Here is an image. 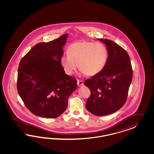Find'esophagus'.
Masks as SVG:
<instances>
[{
  "label": "esophagus",
  "mask_w": 154,
  "mask_h": 154,
  "mask_svg": "<svg viewBox=\"0 0 154 154\" xmlns=\"http://www.w3.org/2000/svg\"><path fill=\"white\" fill-rule=\"evenodd\" d=\"M77 85L79 86H83L84 85V82H83V81H82V80H79V79H78L77 80Z\"/></svg>",
  "instance_id": "34e87169"
}]
</instances>
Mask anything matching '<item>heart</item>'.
<instances>
[{
	"mask_svg": "<svg viewBox=\"0 0 154 154\" xmlns=\"http://www.w3.org/2000/svg\"><path fill=\"white\" fill-rule=\"evenodd\" d=\"M68 55L61 57V65L65 73L73 75L79 66L80 70L88 75H94L100 72L106 65L108 50L100 42L80 41L70 45Z\"/></svg>",
	"mask_w": 154,
	"mask_h": 154,
	"instance_id": "1",
	"label": "heart"
}]
</instances>
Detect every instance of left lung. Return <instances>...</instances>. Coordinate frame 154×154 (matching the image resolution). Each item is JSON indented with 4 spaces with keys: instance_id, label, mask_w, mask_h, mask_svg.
I'll return each instance as SVG.
<instances>
[{
    "instance_id": "obj_1",
    "label": "left lung",
    "mask_w": 154,
    "mask_h": 154,
    "mask_svg": "<svg viewBox=\"0 0 154 154\" xmlns=\"http://www.w3.org/2000/svg\"><path fill=\"white\" fill-rule=\"evenodd\" d=\"M107 48V61L104 69L84 85L91 91L86 104L94 115L112 114L125 104L133 77L131 60L126 51L108 39H98Z\"/></svg>"
}]
</instances>
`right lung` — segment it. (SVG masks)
Returning a JSON list of instances; mask_svg holds the SVG:
<instances>
[{
  "label": "right lung",
  "instance_id": "add662e5",
  "mask_svg": "<svg viewBox=\"0 0 154 154\" xmlns=\"http://www.w3.org/2000/svg\"><path fill=\"white\" fill-rule=\"evenodd\" d=\"M68 36L66 34L51 42L38 43L20 61L18 93L26 108L37 116H59L77 88V80L65 74L61 65Z\"/></svg>",
  "mask_w": 154,
  "mask_h": 154
}]
</instances>
